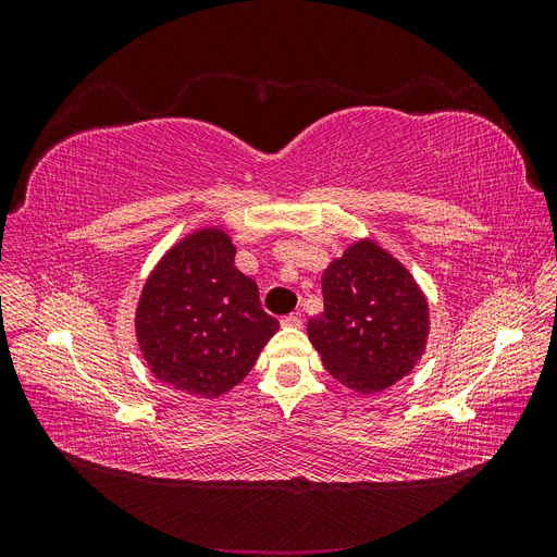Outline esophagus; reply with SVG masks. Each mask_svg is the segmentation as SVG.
Segmentation results:
<instances>
[{
    "label": "esophagus",
    "instance_id": "1",
    "mask_svg": "<svg viewBox=\"0 0 557 557\" xmlns=\"http://www.w3.org/2000/svg\"><path fill=\"white\" fill-rule=\"evenodd\" d=\"M281 325H283V327H301V315H297V313L283 315V318H281Z\"/></svg>",
    "mask_w": 557,
    "mask_h": 557
}]
</instances>
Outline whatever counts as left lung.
<instances>
[{"instance_id":"8db88e82","label":"left lung","mask_w":557,"mask_h":557,"mask_svg":"<svg viewBox=\"0 0 557 557\" xmlns=\"http://www.w3.org/2000/svg\"><path fill=\"white\" fill-rule=\"evenodd\" d=\"M325 311L309 339L327 372L356 393H381L423 356L428 301L413 276L372 242L350 246L323 274Z\"/></svg>"}]
</instances>
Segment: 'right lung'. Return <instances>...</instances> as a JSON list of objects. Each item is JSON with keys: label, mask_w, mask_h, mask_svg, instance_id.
<instances>
[{"label": "right lung", "mask_w": 557, "mask_h": 557, "mask_svg": "<svg viewBox=\"0 0 557 557\" xmlns=\"http://www.w3.org/2000/svg\"><path fill=\"white\" fill-rule=\"evenodd\" d=\"M278 320L260 305L258 283L234 267L221 230L174 246L144 285L137 339L160 381L197 397H221L256 364Z\"/></svg>", "instance_id": "1"}]
</instances>
